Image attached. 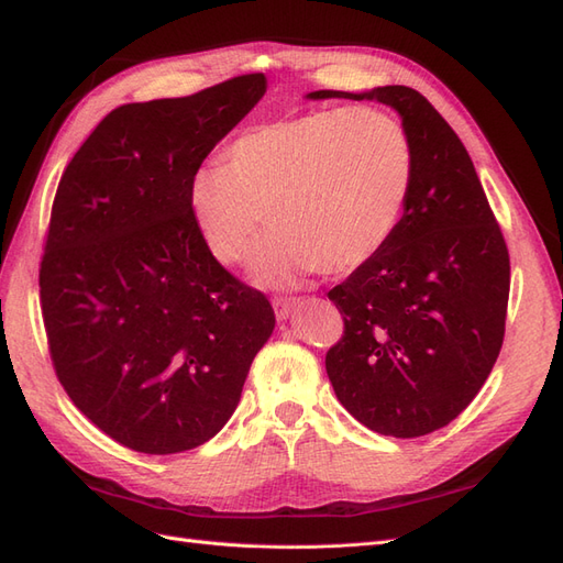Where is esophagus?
<instances>
[{
    "instance_id": "esophagus-1",
    "label": "esophagus",
    "mask_w": 563,
    "mask_h": 563,
    "mask_svg": "<svg viewBox=\"0 0 563 563\" xmlns=\"http://www.w3.org/2000/svg\"><path fill=\"white\" fill-rule=\"evenodd\" d=\"M272 305H275V317L279 321L288 319V314L294 312V308L298 305V298H291V296H277L275 300H272Z\"/></svg>"
}]
</instances>
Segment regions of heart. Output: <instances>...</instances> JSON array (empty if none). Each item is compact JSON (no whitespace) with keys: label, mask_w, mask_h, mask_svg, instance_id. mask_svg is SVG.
Returning <instances> with one entry per match:
<instances>
[{"label":"heart","mask_w":563,"mask_h":563,"mask_svg":"<svg viewBox=\"0 0 563 563\" xmlns=\"http://www.w3.org/2000/svg\"><path fill=\"white\" fill-rule=\"evenodd\" d=\"M413 145L378 108L312 110L236 133L187 180V211L220 263H242L265 216L253 275L286 286L368 263L395 234L413 185Z\"/></svg>","instance_id":"b5f03b06"}]
</instances>
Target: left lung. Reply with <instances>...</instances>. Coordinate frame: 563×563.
Returning a JSON list of instances; mask_svg holds the SVG:
<instances>
[{
    "label": "left lung",
    "instance_id": "left-lung-1",
    "mask_svg": "<svg viewBox=\"0 0 563 563\" xmlns=\"http://www.w3.org/2000/svg\"><path fill=\"white\" fill-rule=\"evenodd\" d=\"M376 98L401 114L413 185L389 242L333 286L343 338L327 352L338 401L368 430L413 439L457 418L496 364L509 298V253L463 141L422 93Z\"/></svg>",
    "mask_w": 563,
    "mask_h": 563
}]
</instances>
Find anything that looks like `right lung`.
<instances>
[{"label":"right lung","instance_id":"right-lung-1","mask_svg":"<svg viewBox=\"0 0 563 563\" xmlns=\"http://www.w3.org/2000/svg\"><path fill=\"white\" fill-rule=\"evenodd\" d=\"M265 89L253 73L117 108L58 183L40 267L48 354L73 404L131 451L216 437L275 329L187 211V180Z\"/></svg>","mask_w":563,"mask_h":563}]
</instances>
